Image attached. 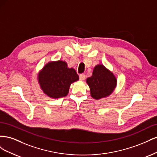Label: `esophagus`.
Instances as JSON below:
<instances>
[{
	"instance_id": "1",
	"label": "esophagus",
	"mask_w": 157,
	"mask_h": 157,
	"mask_svg": "<svg viewBox=\"0 0 157 157\" xmlns=\"http://www.w3.org/2000/svg\"><path fill=\"white\" fill-rule=\"evenodd\" d=\"M79 78L80 80H84L85 78H86V75L84 74H80L79 75Z\"/></svg>"
}]
</instances>
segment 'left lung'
Here are the masks:
<instances>
[{"label": "left lung", "instance_id": "8db88e82", "mask_svg": "<svg viewBox=\"0 0 157 157\" xmlns=\"http://www.w3.org/2000/svg\"><path fill=\"white\" fill-rule=\"evenodd\" d=\"M115 76L102 64L95 66L92 75L87 78L91 96L98 100L110 96L117 86Z\"/></svg>", "mask_w": 157, "mask_h": 157}]
</instances>
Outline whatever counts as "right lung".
<instances>
[{"mask_svg":"<svg viewBox=\"0 0 157 157\" xmlns=\"http://www.w3.org/2000/svg\"><path fill=\"white\" fill-rule=\"evenodd\" d=\"M79 80L73 68H69L64 61H50L38 74V82L44 94L58 99L66 96L71 84Z\"/></svg>","mask_w":157,"mask_h":157,"instance_id":"right-lung-1","label":"right lung"}]
</instances>
